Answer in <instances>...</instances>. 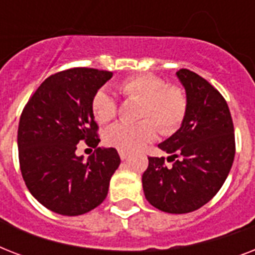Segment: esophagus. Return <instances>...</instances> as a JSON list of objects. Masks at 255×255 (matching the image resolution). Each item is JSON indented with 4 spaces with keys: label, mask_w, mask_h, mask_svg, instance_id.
Wrapping results in <instances>:
<instances>
[{
    "label": "esophagus",
    "mask_w": 255,
    "mask_h": 255,
    "mask_svg": "<svg viewBox=\"0 0 255 255\" xmlns=\"http://www.w3.org/2000/svg\"><path fill=\"white\" fill-rule=\"evenodd\" d=\"M119 156H120V159H122V160H126L128 157V153H127V152L120 151L119 152Z\"/></svg>",
    "instance_id": "34e87169"
}]
</instances>
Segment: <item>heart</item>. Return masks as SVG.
Returning a JSON list of instances; mask_svg holds the SVG:
<instances>
[{"instance_id":"1","label":"heart","mask_w":255,"mask_h":255,"mask_svg":"<svg viewBox=\"0 0 255 255\" xmlns=\"http://www.w3.org/2000/svg\"><path fill=\"white\" fill-rule=\"evenodd\" d=\"M123 96L139 100L137 124H115L104 135L107 145L123 152H136L153 141L157 128L163 135H172L181 127L188 112V98L181 87L167 85L153 74H137L124 78L118 85ZM94 118L99 124L111 122L116 115V103L106 90H98L91 100Z\"/></svg>"}]
</instances>
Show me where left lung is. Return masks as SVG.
<instances>
[{
  "label": "left lung",
  "instance_id": "1",
  "mask_svg": "<svg viewBox=\"0 0 255 255\" xmlns=\"http://www.w3.org/2000/svg\"><path fill=\"white\" fill-rule=\"evenodd\" d=\"M176 75L185 88L188 112L181 127L159 144L172 165L164 157H148L141 181L152 206L182 214L200 209L221 189L233 165L236 140L224 96L190 70Z\"/></svg>",
  "mask_w": 255,
  "mask_h": 255
}]
</instances>
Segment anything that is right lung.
I'll return each instance as SVG.
<instances>
[{"label": "right lung", "instance_id": "obj_1", "mask_svg": "<svg viewBox=\"0 0 255 255\" xmlns=\"http://www.w3.org/2000/svg\"><path fill=\"white\" fill-rule=\"evenodd\" d=\"M111 71L75 67L45 79L23 108L18 126L19 167L27 189L62 216L85 214L107 197L120 164L115 148L98 147L92 96ZM85 141L96 151L86 162L75 153Z\"/></svg>", "mask_w": 255, "mask_h": 255}]
</instances>
